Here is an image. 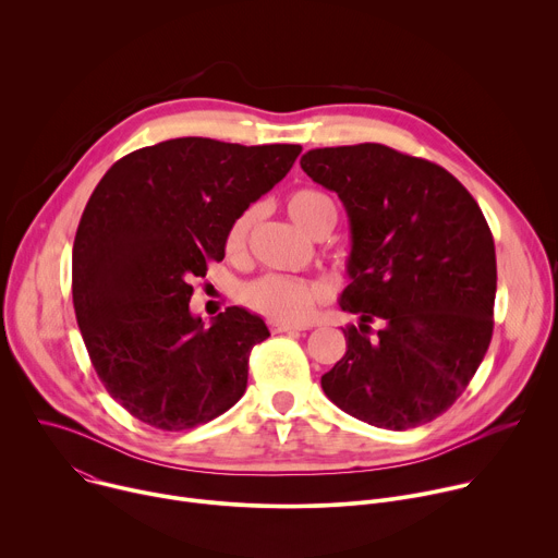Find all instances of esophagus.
I'll return each mask as SVG.
<instances>
[{
  "mask_svg": "<svg viewBox=\"0 0 558 558\" xmlns=\"http://www.w3.org/2000/svg\"><path fill=\"white\" fill-rule=\"evenodd\" d=\"M311 325H284V323H271L274 333H289V331H306Z\"/></svg>",
  "mask_w": 558,
  "mask_h": 558,
  "instance_id": "esophagus-1",
  "label": "esophagus"
}]
</instances>
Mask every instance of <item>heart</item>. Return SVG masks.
I'll return each mask as SVG.
<instances>
[{
  "label": "heart",
  "mask_w": 558,
  "mask_h": 558,
  "mask_svg": "<svg viewBox=\"0 0 558 558\" xmlns=\"http://www.w3.org/2000/svg\"><path fill=\"white\" fill-rule=\"evenodd\" d=\"M284 209L289 218L295 222V227L311 238H315L323 231L329 233L338 220L333 201L317 190H298L289 194ZM252 220H254V214L243 211L229 225L225 235V250L229 254H235L245 247ZM323 295H325V287L320 282L295 278V276H280V274L256 278L243 284L241 289V302L245 306L269 317L271 323H284V325H295L306 320L315 302L323 300Z\"/></svg>",
  "instance_id": "b5f03b06"
}]
</instances>
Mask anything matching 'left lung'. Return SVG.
<instances>
[{
    "instance_id": "obj_1",
    "label": "left lung",
    "mask_w": 558,
    "mask_h": 558,
    "mask_svg": "<svg viewBox=\"0 0 558 558\" xmlns=\"http://www.w3.org/2000/svg\"><path fill=\"white\" fill-rule=\"evenodd\" d=\"M300 168L338 194L351 227L340 306L357 325L323 390L377 428L433 422L493 338L497 258L480 205L444 168L379 143L308 149Z\"/></svg>"
}]
</instances>
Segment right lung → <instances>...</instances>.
<instances>
[{"mask_svg":"<svg viewBox=\"0 0 558 558\" xmlns=\"http://www.w3.org/2000/svg\"><path fill=\"white\" fill-rule=\"evenodd\" d=\"M300 151L170 138L123 156L95 187L74 235L72 302L99 379L136 420L187 430L243 397L250 353L269 329L243 306L205 327L190 280L225 258L229 225Z\"/></svg>","mask_w":558,"mask_h":558,"instance_id":"1","label":"right lung"}]
</instances>
